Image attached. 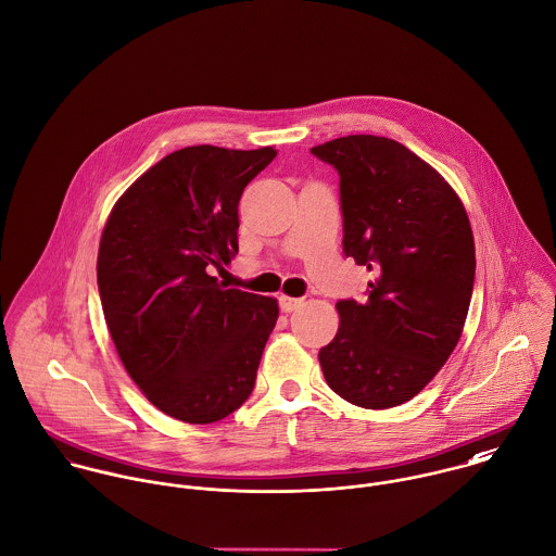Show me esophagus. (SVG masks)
Returning a JSON list of instances; mask_svg holds the SVG:
<instances>
[{"label": "esophagus", "instance_id": "obj_1", "mask_svg": "<svg viewBox=\"0 0 556 556\" xmlns=\"http://www.w3.org/2000/svg\"><path fill=\"white\" fill-rule=\"evenodd\" d=\"M301 305H303V299H292V296H286V294L279 296V307H281V312H286V314L299 309Z\"/></svg>", "mask_w": 556, "mask_h": 556}]
</instances>
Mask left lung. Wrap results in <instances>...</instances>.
Returning a JSON list of instances; mask_svg holds the SVG:
<instances>
[{"instance_id":"8db88e82","label":"left lung","mask_w":556,"mask_h":556,"mask_svg":"<svg viewBox=\"0 0 556 556\" xmlns=\"http://www.w3.org/2000/svg\"><path fill=\"white\" fill-rule=\"evenodd\" d=\"M312 152L339 174L343 253L374 273L367 301H339L320 348L327 384L361 408L413 400L459 341L475 283V240L462 200L406 146L348 135Z\"/></svg>"}]
</instances>
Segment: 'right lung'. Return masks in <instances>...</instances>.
Returning <instances> with one entry per match:
<instances>
[{"label":"right lung","instance_id":"1","mask_svg":"<svg viewBox=\"0 0 556 556\" xmlns=\"http://www.w3.org/2000/svg\"><path fill=\"white\" fill-rule=\"evenodd\" d=\"M277 156L189 146L141 174L105 223L97 279L117 356L161 413L222 421L253 391L279 305L225 288L238 253V202Z\"/></svg>","mask_w":556,"mask_h":556}]
</instances>
